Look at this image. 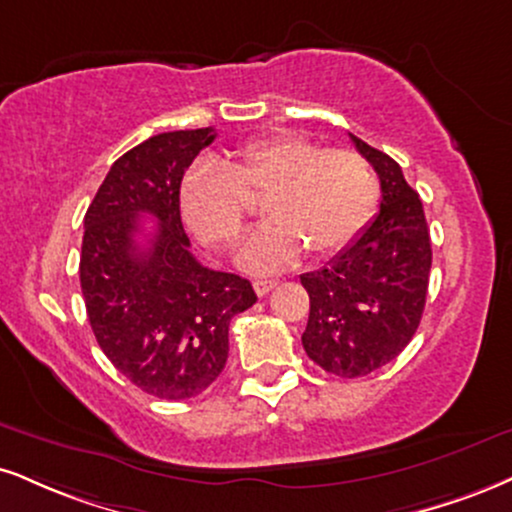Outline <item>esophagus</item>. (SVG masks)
<instances>
[{
	"instance_id": "1",
	"label": "esophagus",
	"mask_w": 512,
	"mask_h": 512,
	"mask_svg": "<svg viewBox=\"0 0 512 512\" xmlns=\"http://www.w3.org/2000/svg\"><path fill=\"white\" fill-rule=\"evenodd\" d=\"M277 287V280H268V277H261V280H254V289L258 296H266L270 289Z\"/></svg>"
}]
</instances>
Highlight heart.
<instances>
[{
  "instance_id": "1",
  "label": "heart",
  "mask_w": 512,
  "mask_h": 512,
  "mask_svg": "<svg viewBox=\"0 0 512 512\" xmlns=\"http://www.w3.org/2000/svg\"><path fill=\"white\" fill-rule=\"evenodd\" d=\"M263 199L268 223L242 244L237 261L251 273L275 270L304 249L332 256L370 223L380 180L353 149H323L301 135H266L235 149L227 166L199 161L180 185L185 223L204 242L235 244L249 201Z\"/></svg>"
}]
</instances>
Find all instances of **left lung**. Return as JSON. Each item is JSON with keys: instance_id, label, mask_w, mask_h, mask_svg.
Wrapping results in <instances>:
<instances>
[{"instance_id": "left-lung-1", "label": "left lung", "mask_w": 512, "mask_h": 512, "mask_svg": "<svg viewBox=\"0 0 512 512\" xmlns=\"http://www.w3.org/2000/svg\"><path fill=\"white\" fill-rule=\"evenodd\" d=\"M375 168L380 213L315 273L301 275L311 299L301 344L337 377H363L394 361L418 330L430 285L432 246L422 201L391 156L351 135Z\"/></svg>"}]
</instances>
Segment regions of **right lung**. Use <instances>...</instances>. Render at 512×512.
Instances as JSON below:
<instances>
[{
    "mask_svg": "<svg viewBox=\"0 0 512 512\" xmlns=\"http://www.w3.org/2000/svg\"><path fill=\"white\" fill-rule=\"evenodd\" d=\"M213 128L149 137L113 163L85 213L80 287L106 358L156 399H192L227 361V330L256 304L244 277L204 268L189 251L180 185ZM157 230L140 245L141 213Z\"/></svg>",
    "mask_w": 512,
    "mask_h": 512,
    "instance_id": "1",
    "label": "right lung"
}]
</instances>
